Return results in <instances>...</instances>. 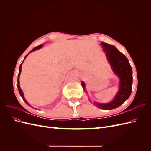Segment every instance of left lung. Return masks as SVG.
I'll list each match as a JSON object with an SVG mask.
<instances>
[{"label": "left lung", "mask_w": 151, "mask_h": 151, "mask_svg": "<svg viewBox=\"0 0 151 151\" xmlns=\"http://www.w3.org/2000/svg\"><path fill=\"white\" fill-rule=\"evenodd\" d=\"M101 45L106 53L107 60L110 64L112 70L120 79L119 89L116 95L110 103H99L94 102L98 108L104 110H111L116 108L124 103L130 97L132 90V70L127 58L118 51L113 45L101 42ZM82 86L86 92V86L83 81Z\"/></svg>", "instance_id": "obj_1"}]
</instances>
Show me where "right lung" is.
I'll use <instances>...</instances> for the list:
<instances>
[{
  "instance_id": "right-lung-1",
  "label": "right lung",
  "mask_w": 151,
  "mask_h": 151,
  "mask_svg": "<svg viewBox=\"0 0 151 151\" xmlns=\"http://www.w3.org/2000/svg\"><path fill=\"white\" fill-rule=\"evenodd\" d=\"M43 47V45H39V46H38V47H35V48H34L33 50H31V52H29V53H31V52H34V51H35V50H38V49H40V48H42ZM28 53V54H29ZM28 54H27L25 56V57H24V60H23V61H22V62L21 63V65H20V67H19V74H18V77H17V88H18V91H19V94H20V95H21V98H22V99H23V101L28 104V105H29V106H30V104L26 101V100L25 99V98H24V94H23V93H22V91L21 90V88H20V86H19V76H20V74H21V67H22V63H23V62H24V60H25V58H26V57L28 55Z\"/></svg>"
}]
</instances>
